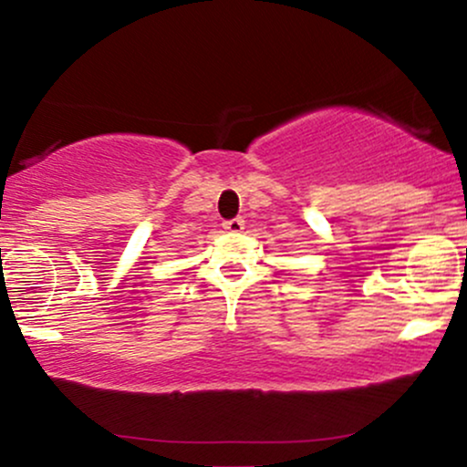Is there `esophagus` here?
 <instances>
[{
	"label": "esophagus",
	"mask_w": 467,
	"mask_h": 467,
	"mask_svg": "<svg viewBox=\"0 0 467 467\" xmlns=\"http://www.w3.org/2000/svg\"><path fill=\"white\" fill-rule=\"evenodd\" d=\"M244 226H245V222L241 217H234V219H228L226 223H223V228L228 230V233H241V230H244Z\"/></svg>",
	"instance_id": "34e87169"
}]
</instances>
